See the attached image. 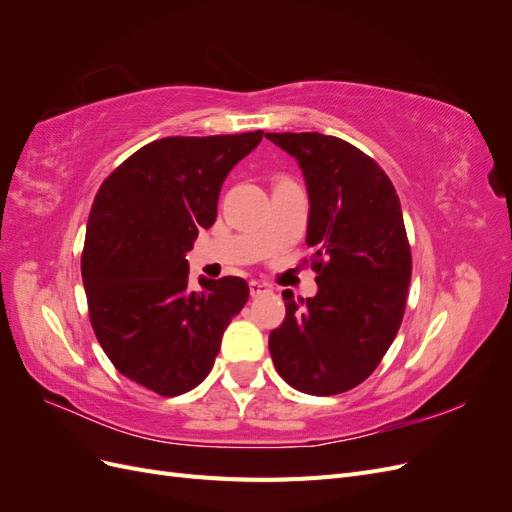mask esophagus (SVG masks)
<instances>
[{
    "instance_id": "obj_1",
    "label": "esophagus",
    "mask_w": 512,
    "mask_h": 512,
    "mask_svg": "<svg viewBox=\"0 0 512 512\" xmlns=\"http://www.w3.org/2000/svg\"><path fill=\"white\" fill-rule=\"evenodd\" d=\"M271 292V288L267 284H260V282H250V294L252 297H262V294Z\"/></svg>"
}]
</instances>
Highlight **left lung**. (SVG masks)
Segmentation results:
<instances>
[{
	"instance_id": "left-lung-1",
	"label": "left lung",
	"mask_w": 512,
	"mask_h": 512,
	"mask_svg": "<svg viewBox=\"0 0 512 512\" xmlns=\"http://www.w3.org/2000/svg\"><path fill=\"white\" fill-rule=\"evenodd\" d=\"M297 158L309 196L307 245L318 292L294 299L269 350L292 389L337 395L374 371L404 320L412 254L399 196L361 149L320 132H269Z\"/></svg>"
}]
</instances>
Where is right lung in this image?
<instances>
[{"mask_svg":"<svg viewBox=\"0 0 512 512\" xmlns=\"http://www.w3.org/2000/svg\"><path fill=\"white\" fill-rule=\"evenodd\" d=\"M262 134L160 138L119 164L91 207L81 258L91 327L119 374L162 397L207 378L250 297L232 275L200 277L190 290L185 254L213 226L226 175Z\"/></svg>","mask_w":512,"mask_h":512,"instance_id":"add662e5","label":"right lung"}]
</instances>
